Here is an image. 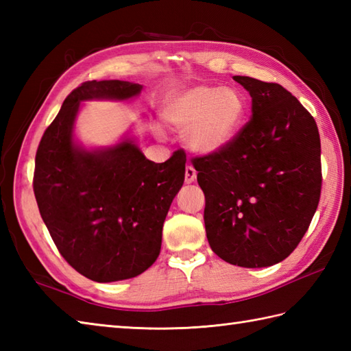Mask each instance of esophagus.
<instances>
[{
	"label": "esophagus",
	"mask_w": 351,
	"mask_h": 351,
	"mask_svg": "<svg viewBox=\"0 0 351 351\" xmlns=\"http://www.w3.org/2000/svg\"><path fill=\"white\" fill-rule=\"evenodd\" d=\"M195 180H196V169L193 166H187L185 167V182L191 184Z\"/></svg>",
	"instance_id": "esophagus-1"
}]
</instances>
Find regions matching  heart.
<instances>
[{"label":"heart","mask_w":351,"mask_h":351,"mask_svg":"<svg viewBox=\"0 0 351 351\" xmlns=\"http://www.w3.org/2000/svg\"><path fill=\"white\" fill-rule=\"evenodd\" d=\"M245 114V99L234 87L197 84L170 96L162 117L184 130V143L196 154H214L237 136Z\"/></svg>","instance_id":"b5f03b06"}]
</instances>
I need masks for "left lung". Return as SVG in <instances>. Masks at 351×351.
I'll return each mask as SVG.
<instances>
[{
	"instance_id": "8db88e82",
	"label": "left lung",
	"mask_w": 351,
	"mask_h": 351,
	"mask_svg": "<svg viewBox=\"0 0 351 351\" xmlns=\"http://www.w3.org/2000/svg\"><path fill=\"white\" fill-rule=\"evenodd\" d=\"M252 98V119L228 146L196 156L205 229L226 263L259 268L291 255L311 225L322 193L315 119L276 83L234 77Z\"/></svg>"
}]
</instances>
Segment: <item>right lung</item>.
<instances>
[{
    "instance_id": "obj_1",
    "label": "right lung",
    "mask_w": 351,
    "mask_h": 351,
    "mask_svg": "<svg viewBox=\"0 0 351 351\" xmlns=\"http://www.w3.org/2000/svg\"><path fill=\"white\" fill-rule=\"evenodd\" d=\"M141 88L86 81L64 99L36 152L33 189L45 225L68 264L95 282L136 278L155 263L162 223L184 184V152L154 162L130 138L96 151L73 141L81 101H125Z\"/></svg>"
}]
</instances>
